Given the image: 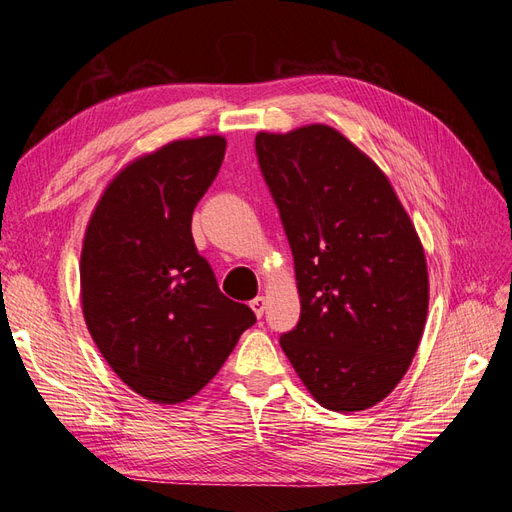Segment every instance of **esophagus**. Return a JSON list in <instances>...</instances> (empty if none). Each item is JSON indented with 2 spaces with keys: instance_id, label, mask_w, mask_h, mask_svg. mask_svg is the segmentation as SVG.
<instances>
[{
  "instance_id": "34e87169",
  "label": "esophagus",
  "mask_w": 512,
  "mask_h": 512,
  "mask_svg": "<svg viewBox=\"0 0 512 512\" xmlns=\"http://www.w3.org/2000/svg\"><path fill=\"white\" fill-rule=\"evenodd\" d=\"M250 307L254 309V314H256V318H262V314H265V307H267V301H265V297H256L252 303H250Z\"/></svg>"
}]
</instances>
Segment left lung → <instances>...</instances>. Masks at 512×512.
<instances>
[{
	"label": "left lung",
	"mask_w": 512,
	"mask_h": 512,
	"mask_svg": "<svg viewBox=\"0 0 512 512\" xmlns=\"http://www.w3.org/2000/svg\"><path fill=\"white\" fill-rule=\"evenodd\" d=\"M256 156L301 299L282 350L322 408L376 406L406 376L427 320V260L410 215L378 164L324 123L258 132Z\"/></svg>",
	"instance_id": "left-lung-1"
}]
</instances>
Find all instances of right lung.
<instances>
[{"label": "right lung", "mask_w": 512, "mask_h": 512, "mask_svg": "<svg viewBox=\"0 0 512 512\" xmlns=\"http://www.w3.org/2000/svg\"><path fill=\"white\" fill-rule=\"evenodd\" d=\"M224 136L173 141L123 166L91 213L81 252L85 324L134 393L181 404L218 374L256 322L220 292L192 213L222 166Z\"/></svg>", "instance_id": "add662e5"}]
</instances>
